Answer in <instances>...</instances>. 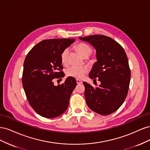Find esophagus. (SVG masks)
I'll return each mask as SVG.
<instances>
[{"mask_svg": "<svg viewBox=\"0 0 150 150\" xmlns=\"http://www.w3.org/2000/svg\"><path fill=\"white\" fill-rule=\"evenodd\" d=\"M76 83L78 84H82L83 83V81H81L79 79H76Z\"/></svg>", "mask_w": 150, "mask_h": 150, "instance_id": "obj_1", "label": "esophagus"}]
</instances>
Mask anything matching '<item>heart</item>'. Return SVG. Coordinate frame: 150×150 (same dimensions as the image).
I'll use <instances>...</instances> for the list:
<instances>
[{"instance_id": "obj_1", "label": "heart", "mask_w": 150, "mask_h": 150, "mask_svg": "<svg viewBox=\"0 0 150 150\" xmlns=\"http://www.w3.org/2000/svg\"><path fill=\"white\" fill-rule=\"evenodd\" d=\"M76 49L78 52L83 57L86 55H90L92 53V49L89 45L85 43H79L76 46ZM69 53V50L68 48L65 49L62 51L61 55V61L63 64H66L67 62V57ZM88 69L87 67L82 66H72L68 68L66 71L67 75L68 76L72 77L76 79H82L84 76L87 74Z\"/></svg>"}]
</instances>
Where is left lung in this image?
<instances>
[{
  "label": "left lung",
  "instance_id": "1",
  "mask_svg": "<svg viewBox=\"0 0 150 150\" xmlns=\"http://www.w3.org/2000/svg\"><path fill=\"white\" fill-rule=\"evenodd\" d=\"M79 39L96 49L97 61L89 78L101 82L96 88L83 83L86 103L98 114L110 115L122 105L128 92L131 72L128 57L121 45L108 36L93 35Z\"/></svg>",
  "mask_w": 150,
  "mask_h": 150
}]
</instances>
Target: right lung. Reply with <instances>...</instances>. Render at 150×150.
Returning <instances> with one entry per match:
<instances>
[{
	"mask_svg": "<svg viewBox=\"0 0 150 150\" xmlns=\"http://www.w3.org/2000/svg\"><path fill=\"white\" fill-rule=\"evenodd\" d=\"M74 41V39L44 40L36 44L25 59L22 86L30 105L43 117H57L69 106L76 79L68 77L64 83L57 86L54 85L52 80L64 76L61 55Z\"/></svg>",
	"mask_w": 150,
	"mask_h": 150,
	"instance_id": "add662e5",
	"label": "right lung"
}]
</instances>
